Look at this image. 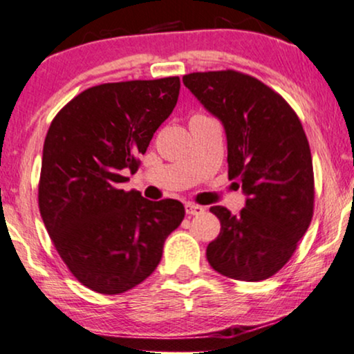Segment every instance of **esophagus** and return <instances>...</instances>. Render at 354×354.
Returning a JSON list of instances; mask_svg holds the SVG:
<instances>
[{
  "instance_id": "34e87169",
  "label": "esophagus",
  "mask_w": 354,
  "mask_h": 354,
  "mask_svg": "<svg viewBox=\"0 0 354 354\" xmlns=\"http://www.w3.org/2000/svg\"><path fill=\"white\" fill-rule=\"evenodd\" d=\"M185 213L188 216H194V214H201L205 213V208L200 205H195V203H185Z\"/></svg>"
}]
</instances>
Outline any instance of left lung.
Listing matches in <instances>:
<instances>
[{
  "label": "left lung",
  "mask_w": 354,
  "mask_h": 354,
  "mask_svg": "<svg viewBox=\"0 0 354 354\" xmlns=\"http://www.w3.org/2000/svg\"><path fill=\"white\" fill-rule=\"evenodd\" d=\"M183 84L223 122L229 178L247 195L239 214L209 208L221 231L206 247V259L239 281L273 277L296 252L314 214V169L299 117L277 91L236 70L190 73Z\"/></svg>",
  "instance_id": "1"
}]
</instances>
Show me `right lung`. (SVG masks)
<instances>
[{"mask_svg":"<svg viewBox=\"0 0 354 354\" xmlns=\"http://www.w3.org/2000/svg\"><path fill=\"white\" fill-rule=\"evenodd\" d=\"M178 91V76L105 82L77 94L50 123L40 216L73 277L100 295L145 281L185 216L180 201H151L120 188L172 113Z\"/></svg>","mask_w":354,"mask_h":354,"instance_id":"add662e5","label":"right lung"}]
</instances>
